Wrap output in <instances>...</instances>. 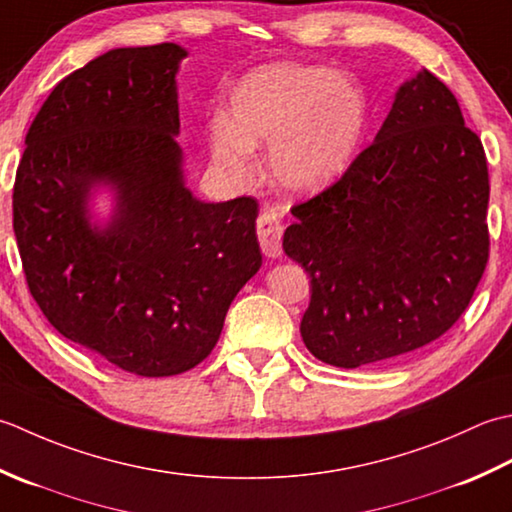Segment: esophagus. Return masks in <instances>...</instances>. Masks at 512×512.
Returning <instances> with one entry per match:
<instances>
[{
  "mask_svg": "<svg viewBox=\"0 0 512 512\" xmlns=\"http://www.w3.org/2000/svg\"><path fill=\"white\" fill-rule=\"evenodd\" d=\"M258 241L267 258H278L283 254V221L276 212H263L258 216Z\"/></svg>",
  "mask_w": 512,
  "mask_h": 512,
  "instance_id": "obj_1",
  "label": "esophagus"
}]
</instances>
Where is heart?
<instances>
[{"label":"heart","mask_w":512,"mask_h":512,"mask_svg":"<svg viewBox=\"0 0 512 512\" xmlns=\"http://www.w3.org/2000/svg\"><path fill=\"white\" fill-rule=\"evenodd\" d=\"M364 128L367 99L356 83L322 66L276 64L238 83L207 145L238 181L252 174L254 150L269 145V181L287 196H309L349 170Z\"/></svg>","instance_id":"heart-1"}]
</instances>
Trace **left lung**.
Instances as JSON below:
<instances>
[{
  "instance_id": "left-lung-1",
  "label": "left lung",
  "mask_w": 512,
  "mask_h": 512,
  "mask_svg": "<svg viewBox=\"0 0 512 512\" xmlns=\"http://www.w3.org/2000/svg\"><path fill=\"white\" fill-rule=\"evenodd\" d=\"M488 192L482 141L422 68L342 179L291 210L283 249L311 278L305 347L356 369L451 329L488 260Z\"/></svg>"
}]
</instances>
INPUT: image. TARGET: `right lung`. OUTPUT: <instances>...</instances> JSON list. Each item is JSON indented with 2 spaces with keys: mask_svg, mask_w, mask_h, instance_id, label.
Instances as JSON below:
<instances>
[{
  "mask_svg": "<svg viewBox=\"0 0 512 512\" xmlns=\"http://www.w3.org/2000/svg\"><path fill=\"white\" fill-rule=\"evenodd\" d=\"M176 44L114 48L59 81L26 134L13 229L28 289L61 336L143 378L196 367L263 265L258 203L185 185ZM106 189L113 210L94 214Z\"/></svg>",
  "mask_w": 512,
  "mask_h": 512,
  "instance_id": "obj_1",
  "label": "right lung"
}]
</instances>
